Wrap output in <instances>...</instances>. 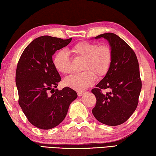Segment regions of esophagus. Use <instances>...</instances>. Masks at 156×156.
Listing matches in <instances>:
<instances>
[{"label": "esophagus", "instance_id": "esophagus-1", "mask_svg": "<svg viewBox=\"0 0 156 156\" xmlns=\"http://www.w3.org/2000/svg\"><path fill=\"white\" fill-rule=\"evenodd\" d=\"M84 94V92H82V91H79V92H78V97H81Z\"/></svg>", "mask_w": 156, "mask_h": 156}]
</instances>
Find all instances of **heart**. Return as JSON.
I'll return each mask as SVG.
<instances>
[{
  "label": "heart",
  "instance_id": "b5f03b06",
  "mask_svg": "<svg viewBox=\"0 0 156 156\" xmlns=\"http://www.w3.org/2000/svg\"><path fill=\"white\" fill-rule=\"evenodd\" d=\"M70 52L78 58L83 59L82 70L65 79L67 86L76 90H83L94 83L97 77H103L108 72L112 62V51L107 44L99 45L95 42L81 41L70 48ZM53 65L63 74L72 72V61L66 51L57 52L53 57Z\"/></svg>",
  "mask_w": 156,
  "mask_h": 156
}]
</instances>
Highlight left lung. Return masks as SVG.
<instances>
[{
    "label": "left lung",
    "instance_id": "obj_1",
    "mask_svg": "<svg viewBox=\"0 0 156 156\" xmlns=\"http://www.w3.org/2000/svg\"><path fill=\"white\" fill-rule=\"evenodd\" d=\"M104 38L110 45L113 57L108 72L96 88L91 90L96 97L93 114L100 122L118 126L125 122L138 105L142 82L137 57L132 48L114 33H105L94 37ZM109 88L110 92L101 90Z\"/></svg>",
    "mask_w": 156,
    "mask_h": 156
}]
</instances>
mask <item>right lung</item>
<instances>
[{"mask_svg":"<svg viewBox=\"0 0 156 156\" xmlns=\"http://www.w3.org/2000/svg\"><path fill=\"white\" fill-rule=\"evenodd\" d=\"M72 39L40 36L27 46L18 62L15 74L18 103L28 121L38 129L48 130L59 125L78 97L68 87L55 90L62 78L52 56Z\"/></svg>","mask_w":156,"mask_h":156,"instance_id":"add662e5","label":"right lung"}]
</instances>
